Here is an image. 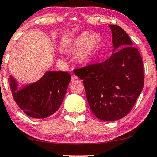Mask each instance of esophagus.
Returning a JSON list of instances; mask_svg holds the SVG:
<instances>
[{"instance_id":"1","label":"esophagus","mask_w":157,"mask_h":157,"mask_svg":"<svg viewBox=\"0 0 157 157\" xmlns=\"http://www.w3.org/2000/svg\"><path fill=\"white\" fill-rule=\"evenodd\" d=\"M78 79V76L75 75H72V79H71L72 82L75 81L76 79Z\"/></svg>"}]
</instances>
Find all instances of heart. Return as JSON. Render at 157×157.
Returning <instances> with one entry per match:
<instances>
[{
	"label": "heart",
	"mask_w": 157,
	"mask_h": 157,
	"mask_svg": "<svg viewBox=\"0 0 157 157\" xmlns=\"http://www.w3.org/2000/svg\"><path fill=\"white\" fill-rule=\"evenodd\" d=\"M99 41V39L97 34L90 32H85L78 35L67 48L73 52L79 50L78 55V60L82 63H86L94 57Z\"/></svg>",
	"instance_id": "obj_1"
}]
</instances>
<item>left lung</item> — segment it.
Segmentation results:
<instances>
[{
  "instance_id": "left-lung-1",
  "label": "left lung",
  "mask_w": 157,
  "mask_h": 157,
  "mask_svg": "<svg viewBox=\"0 0 157 157\" xmlns=\"http://www.w3.org/2000/svg\"><path fill=\"white\" fill-rule=\"evenodd\" d=\"M109 26L113 46L111 57L75 69L74 73L83 79L92 113L101 121H113L125 117L134 106L143 89L144 73L141 56L130 36L118 25Z\"/></svg>"
}]
</instances>
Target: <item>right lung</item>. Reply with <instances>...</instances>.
Returning a JSON list of instances; mask_svg holds the SVG:
<instances>
[{"instance_id": "right-lung-1", "label": "right lung", "mask_w": 157, "mask_h": 157, "mask_svg": "<svg viewBox=\"0 0 157 157\" xmlns=\"http://www.w3.org/2000/svg\"><path fill=\"white\" fill-rule=\"evenodd\" d=\"M71 79L67 72L48 71L34 83L18 90V83L13 76L8 79L12 94L25 114L34 118H45L60 108Z\"/></svg>"}]
</instances>
